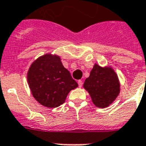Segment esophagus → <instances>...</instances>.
Listing matches in <instances>:
<instances>
[{
  "label": "esophagus",
  "instance_id": "obj_1",
  "mask_svg": "<svg viewBox=\"0 0 146 146\" xmlns=\"http://www.w3.org/2000/svg\"><path fill=\"white\" fill-rule=\"evenodd\" d=\"M78 85H79V87H82V81L81 80H78Z\"/></svg>",
  "mask_w": 146,
  "mask_h": 146
}]
</instances>
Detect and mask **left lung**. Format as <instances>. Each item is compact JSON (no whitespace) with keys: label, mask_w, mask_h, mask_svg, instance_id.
Here are the masks:
<instances>
[{"label":"left lung","mask_w":146,"mask_h":146,"mask_svg":"<svg viewBox=\"0 0 146 146\" xmlns=\"http://www.w3.org/2000/svg\"><path fill=\"white\" fill-rule=\"evenodd\" d=\"M117 74L111 66H102L95 64L90 75L86 79L83 88L91 96L97 108H104L112 104L120 91Z\"/></svg>","instance_id":"left-lung-1"}]
</instances>
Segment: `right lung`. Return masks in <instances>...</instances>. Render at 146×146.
<instances>
[{"mask_svg": "<svg viewBox=\"0 0 146 146\" xmlns=\"http://www.w3.org/2000/svg\"><path fill=\"white\" fill-rule=\"evenodd\" d=\"M29 87L38 103L51 108L64 104L69 92L77 88L68 70L57 54H46L31 64L27 73Z\"/></svg>", "mask_w": 146, "mask_h": 146, "instance_id": "right-lung-1", "label": "right lung"}]
</instances>
